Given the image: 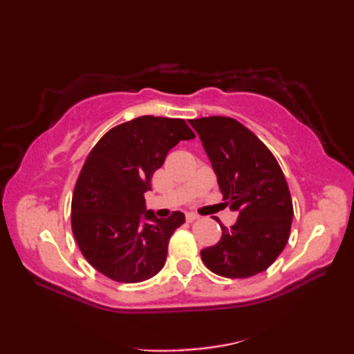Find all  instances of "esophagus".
<instances>
[{"instance_id": "34e87169", "label": "esophagus", "mask_w": 354, "mask_h": 354, "mask_svg": "<svg viewBox=\"0 0 354 354\" xmlns=\"http://www.w3.org/2000/svg\"><path fill=\"white\" fill-rule=\"evenodd\" d=\"M185 219H187V222H194V221H199L201 216L196 213H187Z\"/></svg>"}]
</instances>
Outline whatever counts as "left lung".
<instances>
[{"mask_svg": "<svg viewBox=\"0 0 354 354\" xmlns=\"http://www.w3.org/2000/svg\"><path fill=\"white\" fill-rule=\"evenodd\" d=\"M217 176L225 205L237 222L213 246L201 251L212 272L248 278L266 270L289 240L292 198L280 164L248 127L231 117L190 120Z\"/></svg>", "mask_w": 354, "mask_h": 354, "instance_id": "8db88e82", "label": "left lung"}]
</instances>
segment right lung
I'll return each instance as SVG.
<instances>
[{
	"mask_svg": "<svg viewBox=\"0 0 354 354\" xmlns=\"http://www.w3.org/2000/svg\"><path fill=\"white\" fill-rule=\"evenodd\" d=\"M194 138L183 118L142 115L112 127L86 156L71 201V230L95 270L118 283L149 280L162 269L181 212L158 219L145 193L169 150Z\"/></svg>",
	"mask_w": 354,
	"mask_h": 354,
	"instance_id": "obj_1",
	"label": "right lung"
}]
</instances>
